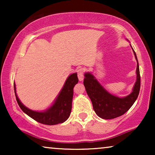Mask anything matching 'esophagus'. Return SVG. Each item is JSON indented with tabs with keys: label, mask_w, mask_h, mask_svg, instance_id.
Instances as JSON below:
<instances>
[{
	"label": "esophagus",
	"mask_w": 155,
	"mask_h": 155,
	"mask_svg": "<svg viewBox=\"0 0 155 155\" xmlns=\"http://www.w3.org/2000/svg\"><path fill=\"white\" fill-rule=\"evenodd\" d=\"M84 71L83 68H80L78 69V79H79L80 81H82L84 79Z\"/></svg>",
	"instance_id": "34e87169"
}]
</instances>
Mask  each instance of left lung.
I'll list each match as a JSON object with an SVG mask.
<instances>
[{"instance_id": "obj_1", "label": "left lung", "mask_w": 155, "mask_h": 155, "mask_svg": "<svg viewBox=\"0 0 155 155\" xmlns=\"http://www.w3.org/2000/svg\"><path fill=\"white\" fill-rule=\"evenodd\" d=\"M132 49L137 61L136 81L132 92L127 96L119 97L111 94L92 73L89 72L84 73L83 83L86 92L92 101L95 113L103 119H112L122 116L128 111L138 97L140 89V75L136 54L133 48Z\"/></svg>"}]
</instances>
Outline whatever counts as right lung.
<instances>
[{
	"mask_svg": "<svg viewBox=\"0 0 155 155\" xmlns=\"http://www.w3.org/2000/svg\"><path fill=\"white\" fill-rule=\"evenodd\" d=\"M78 82L77 73L70 75L65 80L63 88L50 107L42 111H34L23 104L16 93V87L14 83L16 100L20 109L29 117L40 124L52 126L65 122L71 115L73 88Z\"/></svg>",
	"mask_w": 155,
	"mask_h": 155,
	"instance_id": "add662e5",
	"label": "right lung"
}]
</instances>
